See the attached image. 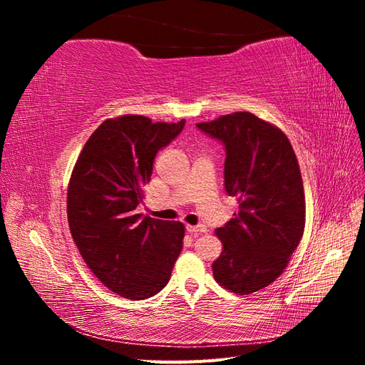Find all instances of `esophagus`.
I'll list each match as a JSON object with an SVG mask.
<instances>
[{"mask_svg":"<svg viewBox=\"0 0 365 365\" xmlns=\"http://www.w3.org/2000/svg\"><path fill=\"white\" fill-rule=\"evenodd\" d=\"M185 228H187V231H189V233H192V235H195V236H200V235L207 233V227H205L204 224H200V225H187Z\"/></svg>","mask_w":365,"mask_h":365,"instance_id":"1","label":"esophagus"}]
</instances>
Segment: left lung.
I'll list each match as a JSON object with an SVG mask.
<instances>
[{"label": "left lung", "instance_id": "left-lung-1", "mask_svg": "<svg viewBox=\"0 0 365 365\" xmlns=\"http://www.w3.org/2000/svg\"><path fill=\"white\" fill-rule=\"evenodd\" d=\"M224 145L225 190L239 202L237 213L216 228L224 251L213 275L235 294L267 288L286 268L304 230V192L300 168L283 132L251 113L197 123Z\"/></svg>", "mask_w": 365, "mask_h": 365}]
</instances>
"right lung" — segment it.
<instances>
[{"label":"right lung","instance_id":"right-lung-1","mask_svg":"<svg viewBox=\"0 0 365 365\" xmlns=\"http://www.w3.org/2000/svg\"><path fill=\"white\" fill-rule=\"evenodd\" d=\"M178 123L143 115L109 118L86 141L68 187L71 236L108 289L145 300L170 280L182 250L181 222L135 215L157 152L181 134Z\"/></svg>","mask_w":365,"mask_h":365}]
</instances>
